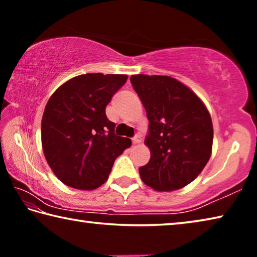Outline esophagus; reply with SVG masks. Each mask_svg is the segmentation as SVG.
Instances as JSON below:
<instances>
[{
    "instance_id": "34e87169",
    "label": "esophagus",
    "mask_w": 257,
    "mask_h": 257,
    "mask_svg": "<svg viewBox=\"0 0 257 257\" xmlns=\"http://www.w3.org/2000/svg\"><path fill=\"white\" fill-rule=\"evenodd\" d=\"M132 141H133V144H139L142 139H141V136H139V135H136V136L132 138Z\"/></svg>"
}]
</instances>
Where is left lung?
Listing matches in <instances>:
<instances>
[{
	"mask_svg": "<svg viewBox=\"0 0 257 257\" xmlns=\"http://www.w3.org/2000/svg\"><path fill=\"white\" fill-rule=\"evenodd\" d=\"M146 110L149 163L139 168L147 186L158 191L180 189L195 180L210 160L212 119L193 90L169 76L130 77Z\"/></svg>",
	"mask_w": 257,
	"mask_h": 257,
	"instance_id": "obj_1",
	"label": "left lung"
}]
</instances>
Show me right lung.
I'll return each instance as SVG.
<instances>
[{"label": "right lung", "instance_id": "right-lung-1", "mask_svg": "<svg viewBox=\"0 0 257 257\" xmlns=\"http://www.w3.org/2000/svg\"><path fill=\"white\" fill-rule=\"evenodd\" d=\"M125 75L86 73L64 82L47 102L42 146L52 171L64 185L92 190L107 180L115 159L132 141L114 134L105 114Z\"/></svg>", "mask_w": 257, "mask_h": 257}]
</instances>
